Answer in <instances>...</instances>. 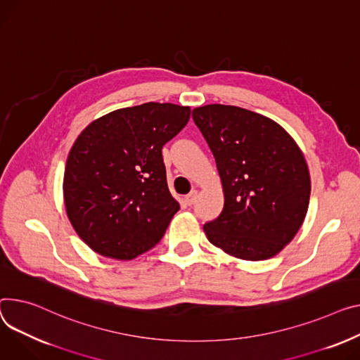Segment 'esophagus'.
I'll return each instance as SVG.
<instances>
[{"instance_id":"34e87169","label":"esophagus","mask_w":360,"mask_h":360,"mask_svg":"<svg viewBox=\"0 0 360 360\" xmlns=\"http://www.w3.org/2000/svg\"><path fill=\"white\" fill-rule=\"evenodd\" d=\"M197 191L194 189V191H191V193L188 194V195H185V198H184V201H185V204L186 205H193L194 204V201H195V198H197Z\"/></svg>"}]
</instances>
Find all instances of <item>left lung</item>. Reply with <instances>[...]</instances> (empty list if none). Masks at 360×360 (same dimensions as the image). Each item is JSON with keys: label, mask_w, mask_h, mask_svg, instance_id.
Instances as JSON below:
<instances>
[{"label": "left lung", "mask_w": 360, "mask_h": 360, "mask_svg": "<svg viewBox=\"0 0 360 360\" xmlns=\"http://www.w3.org/2000/svg\"><path fill=\"white\" fill-rule=\"evenodd\" d=\"M193 118L223 184L224 208L204 224L208 240L245 260H265L288 245L305 219L311 182L294 139L274 120L210 104Z\"/></svg>", "instance_id": "8db88e82"}]
</instances>
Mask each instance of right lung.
Returning a JSON list of instances; mask_svg holds the SVG:
<instances>
[{
	"label": "right lung",
	"mask_w": 360,
	"mask_h": 360,
	"mask_svg": "<svg viewBox=\"0 0 360 360\" xmlns=\"http://www.w3.org/2000/svg\"><path fill=\"white\" fill-rule=\"evenodd\" d=\"M189 107L146 103L92 122L72 146L63 176L69 221L105 257L130 260L155 248L178 201L162 158L188 123Z\"/></svg>",
	"instance_id": "right-lung-1"
}]
</instances>
